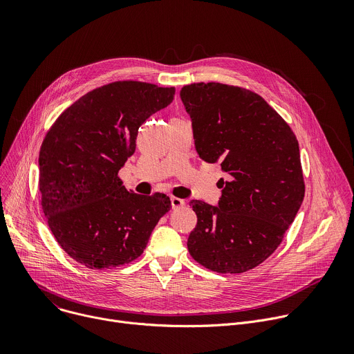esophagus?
I'll use <instances>...</instances> for the list:
<instances>
[{"mask_svg": "<svg viewBox=\"0 0 354 354\" xmlns=\"http://www.w3.org/2000/svg\"><path fill=\"white\" fill-rule=\"evenodd\" d=\"M170 201H171V208H173V209H178V208H181V207L185 205V201L181 200V198H177V197H171Z\"/></svg>", "mask_w": 354, "mask_h": 354, "instance_id": "1", "label": "esophagus"}]
</instances>
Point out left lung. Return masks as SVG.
<instances>
[{"label":"left lung","instance_id":"8db88e82","mask_svg":"<svg viewBox=\"0 0 354 354\" xmlns=\"http://www.w3.org/2000/svg\"><path fill=\"white\" fill-rule=\"evenodd\" d=\"M194 143L207 163L226 173L216 207L194 200L197 226L187 246L216 272H245L281 243L302 204L298 140L259 94L221 83L184 86Z\"/></svg>","mask_w":354,"mask_h":354}]
</instances>
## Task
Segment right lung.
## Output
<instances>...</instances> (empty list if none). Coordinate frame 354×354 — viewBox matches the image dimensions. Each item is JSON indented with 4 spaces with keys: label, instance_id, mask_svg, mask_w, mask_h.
<instances>
[{
    "label": "right lung",
    "instance_id": "1",
    "mask_svg": "<svg viewBox=\"0 0 354 354\" xmlns=\"http://www.w3.org/2000/svg\"><path fill=\"white\" fill-rule=\"evenodd\" d=\"M174 87L116 82L70 105L39 151L44 214L62 249L105 270L138 259L171 208L165 194L128 191L118 177L135 153L139 127L174 100Z\"/></svg>",
    "mask_w": 354,
    "mask_h": 354
}]
</instances>
